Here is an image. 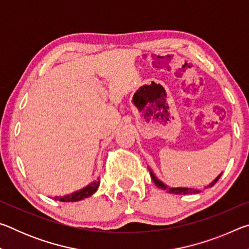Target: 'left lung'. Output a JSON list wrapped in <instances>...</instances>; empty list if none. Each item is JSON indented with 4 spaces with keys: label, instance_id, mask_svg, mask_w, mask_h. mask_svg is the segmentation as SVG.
<instances>
[{
    "label": "left lung",
    "instance_id": "8db88e82",
    "mask_svg": "<svg viewBox=\"0 0 249 249\" xmlns=\"http://www.w3.org/2000/svg\"><path fill=\"white\" fill-rule=\"evenodd\" d=\"M149 171H150L151 179H153L155 184L157 185L158 188L162 189V190H167L169 193H174V195H192V193H199V192H201V190H197V189H191V188H170V187H168V185L163 183L162 181H160L159 179H157V177L154 175L153 171H151L150 169H149ZM221 176H222V174L218 175L216 178L212 181V182L206 185V187H204V189L212 188L213 185L217 182Z\"/></svg>",
    "mask_w": 249,
    "mask_h": 249
}]
</instances>
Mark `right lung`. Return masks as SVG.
I'll use <instances>...</instances> for the list:
<instances>
[{
    "instance_id": "right-lung-1",
    "label": "right lung",
    "mask_w": 249,
    "mask_h": 249,
    "mask_svg": "<svg viewBox=\"0 0 249 249\" xmlns=\"http://www.w3.org/2000/svg\"><path fill=\"white\" fill-rule=\"evenodd\" d=\"M100 185V180L98 179L96 181H93V182H91L89 185H87V187L82 188L81 190L79 191H75L72 192L71 195L68 196H56L54 197V200H59L60 202H77V201H81L83 199H86V197H89L91 196L93 193L98 190Z\"/></svg>"
}]
</instances>
